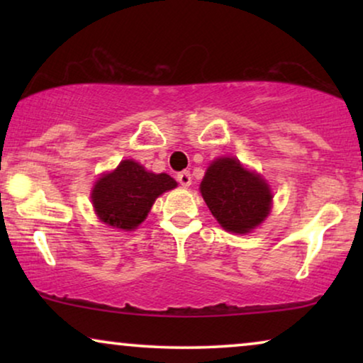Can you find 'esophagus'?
I'll use <instances>...</instances> for the list:
<instances>
[{"instance_id":"34e87169","label":"esophagus","mask_w":363,"mask_h":363,"mask_svg":"<svg viewBox=\"0 0 363 363\" xmlns=\"http://www.w3.org/2000/svg\"><path fill=\"white\" fill-rule=\"evenodd\" d=\"M177 180H178V183H180L182 186H190L191 185V175H190V172L188 170H183V172H180L177 175Z\"/></svg>"}]
</instances>
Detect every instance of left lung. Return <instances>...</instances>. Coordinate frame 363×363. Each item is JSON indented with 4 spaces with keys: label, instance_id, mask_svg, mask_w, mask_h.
<instances>
[{
    "label": "left lung",
    "instance_id": "left-lung-1",
    "mask_svg": "<svg viewBox=\"0 0 363 363\" xmlns=\"http://www.w3.org/2000/svg\"><path fill=\"white\" fill-rule=\"evenodd\" d=\"M200 191L216 221L238 235L251 233L271 211L269 185L235 157L216 158L203 177Z\"/></svg>",
    "mask_w": 363,
    "mask_h": 363
}]
</instances>
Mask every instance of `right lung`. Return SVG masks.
Here are the masks:
<instances>
[{
    "label": "right lung",
    "instance_id": "1",
    "mask_svg": "<svg viewBox=\"0 0 363 363\" xmlns=\"http://www.w3.org/2000/svg\"><path fill=\"white\" fill-rule=\"evenodd\" d=\"M175 186L167 173H152L135 160H122L116 170L99 178L91 198L99 220L132 231L145 220L157 198Z\"/></svg>",
    "mask_w": 363,
    "mask_h": 363
}]
</instances>
